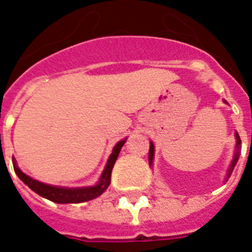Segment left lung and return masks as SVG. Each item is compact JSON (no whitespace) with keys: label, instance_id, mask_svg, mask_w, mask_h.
Listing matches in <instances>:
<instances>
[{"label":"left lung","instance_id":"8db88e82","mask_svg":"<svg viewBox=\"0 0 252 252\" xmlns=\"http://www.w3.org/2000/svg\"><path fill=\"white\" fill-rule=\"evenodd\" d=\"M226 102V101H224ZM227 103V102H226ZM235 136H236V151H235V157H233L232 159V162H231L230 165V169H228V173H227V177H226V180L230 178V175L232 174V170L233 168H235L236 162H237V160H239V157H240V145H241V139H240L239 133L235 132ZM154 144L153 142H150V150H149V164L150 165H153V160H154Z\"/></svg>","mask_w":252,"mask_h":252}]
</instances>
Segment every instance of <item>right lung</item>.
I'll use <instances>...</instances> for the list:
<instances>
[{"mask_svg":"<svg viewBox=\"0 0 252 252\" xmlns=\"http://www.w3.org/2000/svg\"><path fill=\"white\" fill-rule=\"evenodd\" d=\"M126 142V139L121 140L115 145L113 148L112 154L108 158V161H107L106 166H104V170L102 173L101 178H99L98 183L93 187H84V188H64V187H54L49 186V184H44L41 182H37V180L32 179L29 175H26L25 173H22L16 165V161L12 158L13 161V169H15V173L17 174V177L31 189L34 190L35 193H37L41 197L46 198L49 201L55 202V203H82V202L91 201V199H94V198L99 197L102 193L108 188L111 183V173H112L113 165H115L117 157H119L121 148L124 146V144Z\"/></svg>","mask_w":252,"mask_h":252,"instance_id":"right-lung-1","label":"right lung"}]
</instances>
